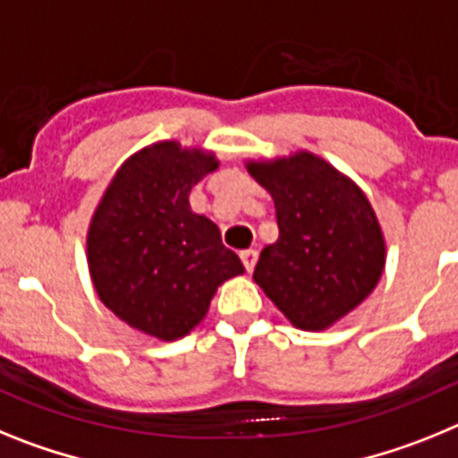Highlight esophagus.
Instances as JSON below:
<instances>
[{
    "label": "esophagus",
    "mask_w": 458,
    "mask_h": 458,
    "mask_svg": "<svg viewBox=\"0 0 458 458\" xmlns=\"http://www.w3.org/2000/svg\"><path fill=\"white\" fill-rule=\"evenodd\" d=\"M240 258H242V262H244L246 272H253V267H256V262H258L256 249H246V251L240 253Z\"/></svg>",
    "instance_id": "1"
}]
</instances>
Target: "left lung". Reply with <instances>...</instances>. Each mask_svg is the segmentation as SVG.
Masks as SVG:
<instances>
[{"mask_svg":"<svg viewBox=\"0 0 458 458\" xmlns=\"http://www.w3.org/2000/svg\"><path fill=\"white\" fill-rule=\"evenodd\" d=\"M272 193L278 240L253 278L300 329L334 325L371 295L385 267V240L371 202L320 157L297 152L246 163Z\"/></svg>","mask_w":458,"mask_h":458,"instance_id":"1","label":"left lung"}]
</instances>
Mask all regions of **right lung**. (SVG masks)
Segmentation results:
<instances>
[{"instance_id": "add662e5", "label": "right lung", "mask_w": 458, "mask_h": 458, "mask_svg": "<svg viewBox=\"0 0 458 458\" xmlns=\"http://www.w3.org/2000/svg\"><path fill=\"white\" fill-rule=\"evenodd\" d=\"M218 161L180 142L149 145L117 170L91 216L87 262L98 297L131 327L174 341L207 316L224 281L244 272L189 193Z\"/></svg>"}]
</instances>
